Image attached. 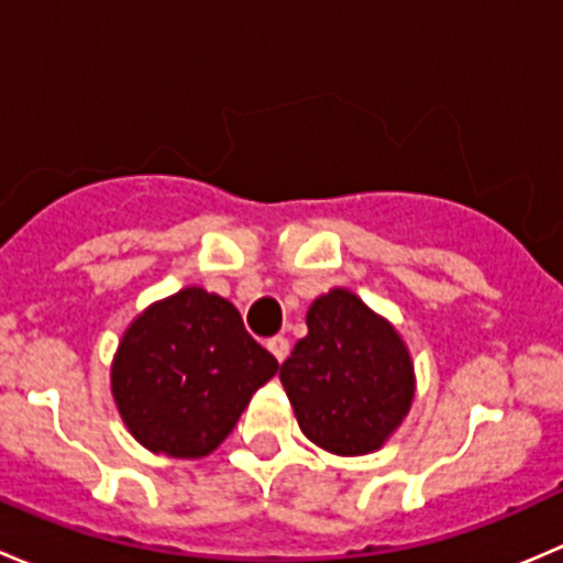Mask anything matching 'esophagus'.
<instances>
[{
    "instance_id": "esophagus-1",
    "label": "esophagus",
    "mask_w": 563,
    "mask_h": 563,
    "mask_svg": "<svg viewBox=\"0 0 563 563\" xmlns=\"http://www.w3.org/2000/svg\"><path fill=\"white\" fill-rule=\"evenodd\" d=\"M266 349L272 351V356H275L277 362H283L288 356V351H291V343H288V338L277 334V338H272L269 343H266Z\"/></svg>"
}]
</instances>
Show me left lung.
Returning <instances> with one entry per match:
<instances>
[{"label": "left lung", "instance_id": "8db88e82", "mask_svg": "<svg viewBox=\"0 0 563 563\" xmlns=\"http://www.w3.org/2000/svg\"><path fill=\"white\" fill-rule=\"evenodd\" d=\"M302 433L332 455H367L411 408L413 362L387 318L332 288L308 310V334L280 365Z\"/></svg>", "mask_w": 563, "mask_h": 563}]
</instances>
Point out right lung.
<instances>
[{"label":"right lung","instance_id":"1","mask_svg":"<svg viewBox=\"0 0 563 563\" xmlns=\"http://www.w3.org/2000/svg\"><path fill=\"white\" fill-rule=\"evenodd\" d=\"M280 371L229 299L190 286L150 305L119 340L111 391L133 439L168 457H203Z\"/></svg>","mask_w":563,"mask_h":563}]
</instances>
